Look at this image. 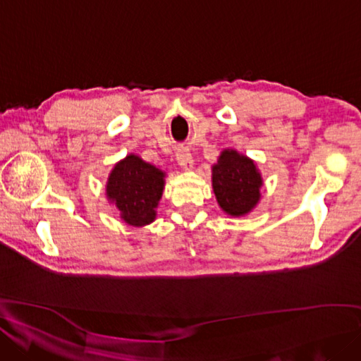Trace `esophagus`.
<instances>
[{"instance_id":"obj_1","label":"esophagus","mask_w":361,"mask_h":361,"mask_svg":"<svg viewBox=\"0 0 361 361\" xmlns=\"http://www.w3.org/2000/svg\"><path fill=\"white\" fill-rule=\"evenodd\" d=\"M177 161L184 171H190L192 167H194V160H192V155L184 149H180L177 152Z\"/></svg>"}]
</instances>
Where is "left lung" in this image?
Masks as SVG:
<instances>
[{"mask_svg":"<svg viewBox=\"0 0 361 361\" xmlns=\"http://www.w3.org/2000/svg\"><path fill=\"white\" fill-rule=\"evenodd\" d=\"M212 172L215 197L226 214L240 216L255 207L263 183L252 160L235 150H223Z\"/></svg>","mask_w":361,"mask_h":361,"instance_id":"1","label":"left lung"}]
</instances>
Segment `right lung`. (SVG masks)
<instances>
[{
    "instance_id": "right-lung-1",
    "label": "right lung",
    "mask_w": 361,
    "mask_h": 361,
    "mask_svg": "<svg viewBox=\"0 0 361 361\" xmlns=\"http://www.w3.org/2000/svg\"><path fill=\"white\" fill-rule=\"evenodd\" d=\"M164 173L137 155L115 164L107 181V197L132 226H145L155 219V209L163 194Z\"/></svg>"
}]
</instances>
